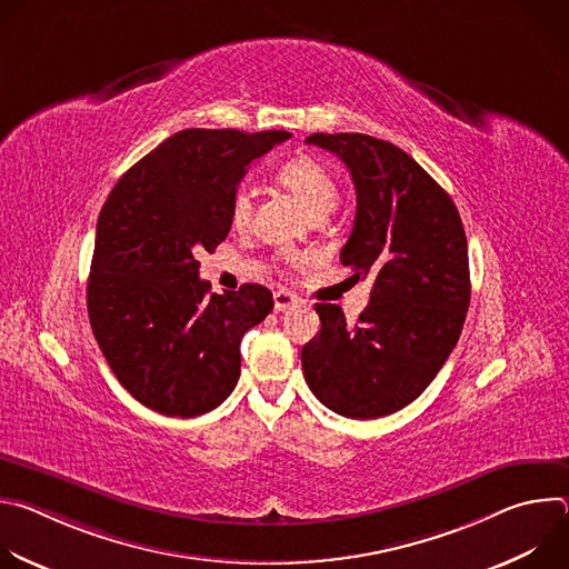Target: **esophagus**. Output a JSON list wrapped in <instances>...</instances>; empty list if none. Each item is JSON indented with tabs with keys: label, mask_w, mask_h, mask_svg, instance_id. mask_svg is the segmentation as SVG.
<instances>
[{
	"label": "esophagus",
	"mask_w": 569,
	"mask_h": 569,
	"mask_svg": "<svg viewBox=\"0 0 569 569\" xmlns=\"http://www.w3.org/2000/svg\"><path fill=\"white\" fill-rule=\"evenodd\" d=\"M295 306H297V297L292 292H288V290H277L274 292V310L277 312H286Z\"/></svg>",
	"instance_id": "obj_1"
}]
</instances>
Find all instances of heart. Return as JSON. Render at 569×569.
I'll return each mask as SVG.
<instances>
[{
  "label": "heart",
  "instance_id": "heart-1",
  "mask_svg": "<svg viewBox=\"0 0 569 569\" xmlns=\"http://www.w3.org/2000/svg\"><path fill=\"white\" fill-rule=\"evenodd\" d=\"M277 182L286 187L312 218H323L336 209L340 200V184L336 173L312 154L288 159L277 171ZM252 218V196L248 189H238L231 200V224L246 229Z\"/></svg>",
  "mask_w": 569,
  "mask_h": 569
}]
</instances>
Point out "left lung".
<instances>
[{
	"label": "left lung",
	"mask_w": 569,
	"mask_h": 569,
	"mask_svg": "<svg viewBox=\"0 0 569 569\" xmlns=\"http://www.w3.org/2000/svg\"><path fill=\"white\" fill-rule=\"evenodd\" d=\"M351 171L358 209L340 263L371 279L356 327L315 303L321 329L301 349L310 391L347 419H380L417 400L452 353L470 303L468 242L450 196L398 146L360 134L306 139Z\"/></svg>",
	"instance_id": "8db88e82"
}]
</instances>
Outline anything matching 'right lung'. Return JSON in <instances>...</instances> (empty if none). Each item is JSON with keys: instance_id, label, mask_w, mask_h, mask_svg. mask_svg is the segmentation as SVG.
Listing matches in <instances>:
<instances>
[{"instance_id": "obj_1", "label": "right lung", "mask_w": 569, "mask_h": 569, "mask_svg": "<svg viewBox=\"0 0 569 569\" xmlns=\"http://www.w3.org/2000/svg\"><path fill=\"white\" fill-rule=\"evenodd\" d=\"M286 130L189 128L114 184L97 222L88 312L117 380L148 410L200 417L233 391L240 340L274 301L259 283L209 295L198 254L231 229V200Z\"/></svg>"}]
</instances>
